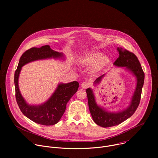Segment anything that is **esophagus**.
Returning <instances> with one entry per match:
<instances>
[{"label":"esophagus","instance_id":"obj_1","mask_svg":"<svg viewBox=\"0 0 158 158\" xmlns=\"http://www.w3.org/2000/svg\"><path fill=\"white\" fill-rule=\"evenodd\" d=\"M81 87L82 88H83V89H87V88H88L89 87V83H87V82H82V84H81Z\"/></svg>","mask_w":158,"mask_h":158}]
</instances>
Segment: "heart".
<instances>
[{
  "label": "heart",
  "mask_w": 158,
  "mask_h": 158,
  "mask_svg": "<svg viewBox=\"0 0 158 158\" xmlns=\"http://www.w3.org/2000/svg\"><path fill=\"white\" fill-rule=\"evenodd\" d=\"M79 63L83 67L91 66V73L98 74L104 70L110 64V58L107 56H102V54L98 51L88 52L78 59Z\"/></svg>",
  "instance_id": "heart-1"
}]
</instances>
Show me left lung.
I'll return each instance as SVG.
<instances>
[{"instance_id":"1","label":"left lung","mask_w":158,"mask_h":158,"mask_svg":"<svg viewBox=\"0 0 158 158\" xmlns=\"http://www.w3.org/2000/svg\"><path fill=\"white\" fill-rule=\"evenodd\" d=\"M117 50L119 56L114 62V65L118 67H125L131 71L136 76L137 84L129 106L126 109L118 112H108L99 106L96 102L93 90L91 88L86 89L89 108L93 121L96 124L103 127L118 125L129 118L134 113L140 102L144 84V73L136 56L122 48H117ZM104 76L105 74H103L97 78L94 84H99Z\"/></svg>"}]
</instances>
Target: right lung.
Here are the masks:
<instances>
[{"label":"right lung","mask_w":158,"mask_h":158,"mask_svg":"<svg viewBox=\"0 0 158 158\" xmlns=\"http://www.w3.org/2000/svg\"><path fill=\"white\" fill-rule=\"evenodd\" d=\"M63 56L62 53L51 49L47 45L40 48H32L26 51L20 58L14 74L15 98L23 114L35 123L44 126H51L57 123L64 113L67 103L77 91L79 83L77 81L67 84L60 83L46 102L37 106L29 105L21 95L19 88L18 80L22 67L34 60L61 58Z\"/></svg>","instance_id":"obj_1"}]
</instances>
